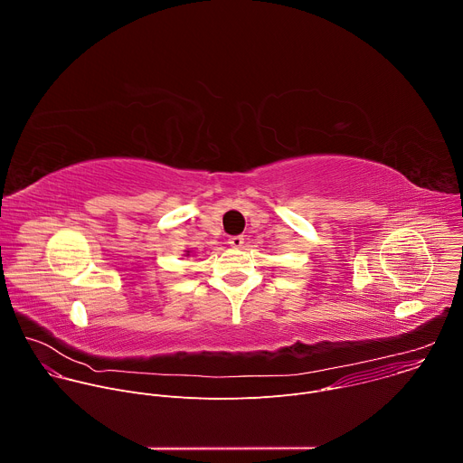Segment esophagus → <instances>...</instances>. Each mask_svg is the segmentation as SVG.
Here are the masks:
<instances>
[{"instance_id": "1", "label": "esophagus", "mask_w": 463, "mask_h": 463, "mask_svg": "<svg viewBox=\"0 0 463 463\" xmlns=\"http://www.w3.org/2000/svg\"><path fill=\"white\" fill-rule=\"evenodd\" d=\"M229 245L234 249H240L243 245V236H231L229 238Z\"/></svg>"}]
</instances>
